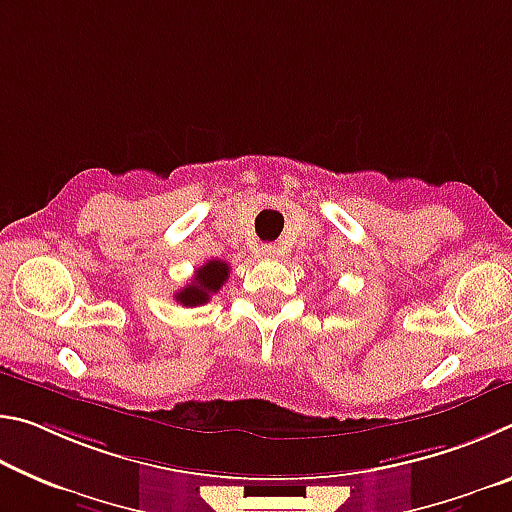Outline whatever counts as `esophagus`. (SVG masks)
Returning a JSON list of instances; mask_svg holds the SVG:
<instances>
[{
  "label": "esophagus",
  "instance_id": "1",
  "mask_svg": "<svg viewBox=\"0 0 512 512\" xmlns=\"http://www.w3.org/2000/svg\"><path fill=\"white\" fill-rule=\"evenodd\" d=\"M275 253H277L275 246H271V244H268V246H262V255H264V257H275Z\"/></svg>",
  "mask_w": 512,
  "mask_h": 512
}]
</instances>
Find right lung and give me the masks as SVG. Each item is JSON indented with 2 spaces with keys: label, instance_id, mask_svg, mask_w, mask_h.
Listing matches in <instances>:
<instances>
[{
  "label": "right lung",
  "instance_id": "right-lung-1",
  "mask_svg": "<svg viewBox=\"0 0 512 512\" xmlns=\"http://www.w3.org/2000/svg\"><path fill=\"white\" fill-rule=\"evenodd\" d=\"M228 275V264L221 262V259H210V262H205L201 268H196L194 280L176 293V300L183 307L205 305V302H210L214 293H219L223 284L228 282Z\"/></svg>",
  "mask_w": 512,
  "mask_h": 512
}]
</instances>
